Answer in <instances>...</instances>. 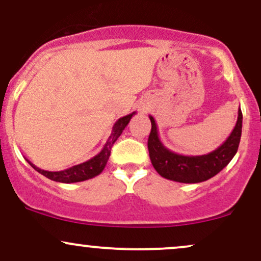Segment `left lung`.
<instances>
[{
    "instance_id": "1",
    "label": "left lung",
    "mask_w": 261,
    "mask_h": 261,
    "mask_svg": "<svg viewBox=\"0 0 261 261\" xmlns=\"http://www.w3.org/2000/svg\"><path fill=\"white\" fill-rule=\"evenodd\" d=\"M149 118L151 121V132L148 139L150 160L161 177L174 182L200 183L216 176L233 159L241 142L243 121L241 107L238 110L237 123L225 143L209 154L199 156L180 155L167 149L159 137L154 117L149 116Z\"/></svg>"
}]
</instances>
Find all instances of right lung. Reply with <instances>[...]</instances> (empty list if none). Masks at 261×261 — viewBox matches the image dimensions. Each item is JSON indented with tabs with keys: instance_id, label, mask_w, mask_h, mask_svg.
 Listing matches in <instances>:
<instances>
[{
	"instance_id": "1",
	"label": "right lung",
	"mask_w": 261,
	"mask_h": 261,
	"mask_svg": "<svg viewBox=\"0 0 261 261\" xmlns=\"http://www.w3.org/2000/svg\"><path fill=\"white\" fill-rule=\"evenodd\" d=\"M133 115H136V112H132L129 115L121 117L113 124L111 136L109 137L107 142L103 148L97 155H95L94 158H91L90 160L83 162V164L75 165V166L67 168L63 171H56V172H52V171H45L41 168L36 167L35 165L32 164L29 160H27L30 164L34 170L38 171L39 173H41L42 176L47 177L48 179L55 180V182H61V183H75V182H82V180H87L90 178H94L97 174H100L105 168L107 161H109L110 154H111V148L115 144L116 140L118 139V137L121 136L122 132L124 130V128L127 127V124L129 123L130 118L133 117Z\"/></svg>"
}]
</instances>
